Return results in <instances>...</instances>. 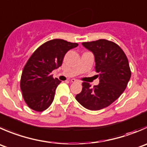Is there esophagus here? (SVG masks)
Masks as SVG:
<instances>
[{
	"mask_svg": "<svg viewBox=\"0 0 147 147\" xmlns=\"http://www.w3.org/2000/svg\"><path fill=\"white\" fill-rule=\"evenodd\" d=\"M77 81H78V80H75V79L71 80V82H77Z\"/></svg>",
	"mask_w": 147,
	"mask_h": 147,
	"instance_id": "1",
	"label": "esophagus"
}]
</instances>
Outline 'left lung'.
<instances>
[{"label": "left lung", "mask_w": 147, "mask_h": 147, "mask_svg": "<svg viewBox=\"0 0 147 147\" xmlns=\"http://www.w3.org/2000/svg\"><path fill=\"white\" fill-rule=\"evenodd\" d=\"M82 45L95 56V72L100 82L91 85L82 82V91L75 96L83 107L98 111L108 107L120 97L126 89L131 75L127 57L121 48L114 42L99 39Z\"/></svg>", "instance_id": "1"}]
</instances>
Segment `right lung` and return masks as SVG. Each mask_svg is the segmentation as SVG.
<instances>
[{"label":"right lung","instance_id":"add662e5","mask_svg":"<svg viewBox=\"0 0 147 147\" xmlns=\"http://www.w3.org/2000/svg\"><path fill=\"white\" fill-rule=\"evenodd\" d=\"M78 46V43L52 39L41 45L30 57L20 82L23 98L30 108L42 112L50 106L61 82L51 73L62 65L65 54Z\"/></svg>","mask_w":147,"mask_h":147}]
</instances>
